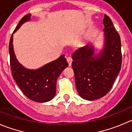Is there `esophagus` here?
<instances>
[{
  "label": "esophagus",
  "instance_id": "obj_1",
  "mask_svg": "<svg viewBox=\"0 0 132 132\" xmlns=\"http://www.w3.org/2000/svg\"><path fill=\"white\" fill-rule=\"evenodd\" d=\"M66 59H67V61L68 62V64L69 66H71L72 65V59L70 56H67V58H66Z\"/></svg>",
  "mask_w": 132,
  "mask_h": 132
}]
</instances>
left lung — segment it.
<instances>
[{
  "instance_id": "left-lung-1",
  "label": "left lung",
  "mask_w": 132,
  "mask_h": 132,
  "mask_svg": "<svg viewBox=\"0 0 132 132\" xmlns=\"http://www.w3.org/2000/svg\"><path fill=\"white\" fill-rule=\"evenodd\" d=\"M103 24V48L96 53L93 44L89 43L77 49L72 56L77 92L81 98L88 101L106 95L121 69L120 36L105 14Z\"/></svg>"
}]
</instances>
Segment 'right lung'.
I'll return each instance as SVG.
<instances>
[{"mask_svg": "<svg viewBox=\"0 0 132 132\" xmlns=\"http://www.w3.org/2000/svg\"><path fill=\"white\" fill-rule=\"evenodd\" d=\"M31 14L24 15L13 31L9 44L10 66L13 79L23 94L31 100L44 103L55 97L56 81L62 72L68 66L64 55L36 70L24 67L18 61L13 50V34L23 24L30 20Z\"/></svg>", "mask_w": 132, "mask_h": 132, "instance_id": "add662e5", "label": "right lung"}]
</instances>
